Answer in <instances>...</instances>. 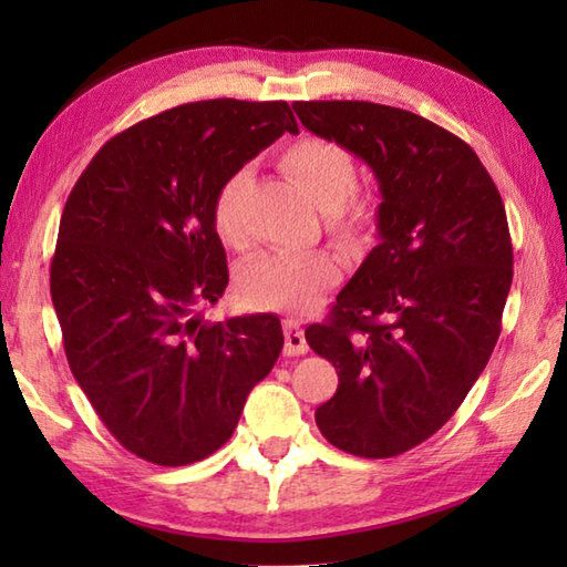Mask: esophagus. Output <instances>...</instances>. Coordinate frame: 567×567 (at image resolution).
<instances>
[{
  "instance_id": "34e87169",
  "label": "esophagus",
  "mask_w": 567,
  "mask_h": 567,
  "mask_svg": "<svg viewBox=\"0 0 567 567\" xmlns=\"http://www.w3.org/2000/svg\"><path fill=\"white\" fill-rule=\"evenodd\" d=\"M285 328V354H290V358H297V354H305L307 350V340H305V330L300 328V322L287 318L282 322Z\"/></svg>"
}]
</instances>
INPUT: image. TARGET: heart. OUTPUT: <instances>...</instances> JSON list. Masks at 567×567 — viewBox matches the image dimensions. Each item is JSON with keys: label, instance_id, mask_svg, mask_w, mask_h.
I'll use <instances>...</instances> for the list:
<instances>
[{"label": "heart", "instance_id": "obj_1", "mask_svg": "<svg viewBox=\"0 0 567 567\" xmlns=\"http://www.w3.org/2000/svg\"><path fill=\"white\" fill-rule=\"evenodd\" d=\"M280 162L287 175L322 209L334 237L350 243L368 233L372 213L362 199L352 197L358 167L348 150L324 137H302L282 150ZM249 185V169H235L213 197L215 233L229 247L245 245L243 205ZM340 275V262L328 252H267L239 267L237 295L255 310L310 312L322 302L324 292L338 285Z\"/></svg>", "mask_w": 567, "mask_h": 567}]
</instances>
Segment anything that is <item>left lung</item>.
<instances>
[{
  "label": "left lung",
  "mask_w": 567,
  "mask_h": 567,
  "mask_svg": "<svg viewBox=\"0 0 567 567\" xmlns=\"http://www.w3.org/2000/svg\"><path fill=\"white\" fill-rule=\"evenodd\" d=\"M318 137L378 179L380 245L307 344L338 370L315 410L328 443L392 457L435 435L501 338L513 245L495 182L470 145L420 114L372 102H295Z\"/></svg>",
  "instance_id": "8db88e82"
}]
</instances>
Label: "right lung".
<instances>
[{"label": "right lung", "mask_w": 567, "mask_h": 567, "mask_svg": "<svg viewBox=\"0 0 567 567\" xmlns=\"http://www.w3.org/2000/svg\"><path fill=\"white\" fill-rule=\"evenodd\" d=\"M285 132L287 102L205 100L104 145L66 199L52 305L66 362L120 443L155 465L197 463L233 437L282 352L277 315L197 318L229 282L213 197Z\"/></svg>", "instance_id": "obj_1"}]
</instances>
